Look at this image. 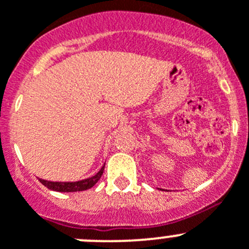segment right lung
<instances>
[{
  "label": "right lung",
  "mask_w": 249,
  "mask_h": 249,
  "mask_svg": "<svg viewBox=\"0 0 249 249\" xmlns=\"http://www.w3.org/2000/svg\"><path fill=\"white\" fill-rule=\"evenodd\" d=\"M106 166V163H104ZM104 166L97 172L94 176L86 179L77 180V182H51V180H45L39 178V182L43 185H45L48 189L55 190V192H61V193H72V192H82V190H87L92 188L93 185L96 184L99 179H101L102 174H103Z\"/></svg>",
  "instance_id": "add662e5"
}]
</instances>
